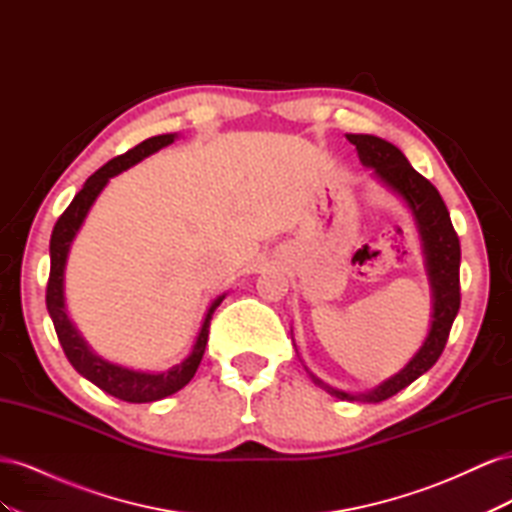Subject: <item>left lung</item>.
Wrapping results in <instances>:
<instances>
[{"mask_svg": "<svg viewBox=\"0 0 512 512\" xmlns=\"http://www.w3.org/2000/svg\"><path fill=\"white\" fill-rule=\"evenodd\" d=\"M348 141L356 147L359 160L363 166L374 168V175L404 198V203L410 207L414 222L421 235L423 254H425V269L431 286V327L425 337L423 346L408 361V365L399 371V374L384 380L376 389H371L361 395H352L346 391L333 389V386L324 384L314 374L312 380L327 389L331 395L346 399V401H365V404H378L406 389L418 376L429 371L446 346L448 333H451L453 320L459 312L461 294H459V260H461V247L459 237L453 228L451 215L444 205L440 192L433 188L431 181H427L421 173H416L412 164L406 160L395 145H391L384 138L371 136V134H346Z\"/></svg>", "mask_w": 512, "mask_h": 512, "instance_id": "left-lung-1", "label": "left lung"}]
</instances>
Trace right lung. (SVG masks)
I'll return each mask as SVG.
<instances>
[{
  "instance_id": "1",
  "label": "right lung",
  "mask_w": 512,
  "mask_h": 512,
  "mask_svg": "<svg viewBox=\"0 0 512 512\" xmlns=\"http://www.w3.org/2000/svg\"><path fill=\"white\" fill-rule=\"evenodd\" d=\"M175 138L177 134L151 136L141 145H136L134 149L123 153V156H117L111 162H106L100 170H96V173L85 181L83 190L74 196L68 209L59 215L51 235V273H49V284H46V309H49L51 314L59 344L64 348L72 367L79 371L83 378L94 382L104 393L123 401H130V404H149V401L164 399L168 395L181 391L183 386L194 378L207 348L211 316L215 309H218V305L224 301L226 294H220V297L209 305L203 327L198 331V337L192 346V352L188 354V359H183L179 365L162 371V374H147V371H134V369L106 361L87 346L79 329H76L72 320L68 318L66 297H64V273H66L70 245L76 237V232H79V228L83 226L91 205L96 203V198L104 190L108 179L145 160L147 156L160 151L162 147L175 143Z\"/></svg>"
}]
</instances>
